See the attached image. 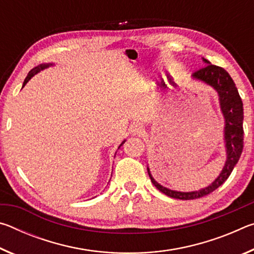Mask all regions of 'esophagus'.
<instances>
[{"label": "esophagus", "mask_w": 254, "mask_h": 254, "mask_svg": "<svg viewBox=\"0 0 254 254\" xmlns=\"http://www.w3.org/2000/svg\"><path fill=\"white\" fill-rule=\"evenodd\" d=\"M131 133L133 135H142L144 133V127L141 124H134L131 127Z\"/></svg>", "instance_id": "34e87169"}]
</instances>
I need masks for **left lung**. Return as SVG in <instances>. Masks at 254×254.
Here are the masks:
<instances>
[{
	"label": "left lung",
	"mask_w": 254,
	"mask_h": 254,
	"mask_svg": "<svg viewBox=\"0 0 254 254\" xmlns=\"http://www.w3.org/2000/svg\"><path fill=\"white\" fill-rule=\"evenodd\" d=\"M203 63L206 66L195 71L191 75V78L210 86L217 93L221 112L224 118V147L226 151V161L220 175L212 184L199 190L194 191H178L162 186L156 182V179L152 177L150 168L147 167L149 177L154 186L165 195L176 199L189 200L200 198L217 189L230 177L243 150V103L239 95L238 88L224 68L212 65L208 60L204 58Z\"/></svg>",
	"instance_id": "left-lung-1"
}]
</instances>
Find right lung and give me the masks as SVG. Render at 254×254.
Wrapping results in <instances>:
<instances>
[{"label": "right lung", "mask_w": 254, "mask_h": 254, "mask_svg": "<svg viewBox=\"0 0 254 254\" xmlns=\"http://www.w3.org/2000/svg\"><path fill=\"white\" fill-rule=\"evenodd\" d=\"M51 66H55V64L54 63H45V64H40V65H38L37 67H34L33 69H31L29 71V74H28V76L25 77V79H24V81H23V85H22V88L24 87L25 85H27V83L28 81L32 78V77L34 76V75H37L38 72H40L41 70H44V69H46V68H48V67H51ZM127 140H124V141H122V143L120 144V147H119V149L122 147L123 145V143L126 142Z\"/></svg>", "instance_id": "1"}]
</instances>
